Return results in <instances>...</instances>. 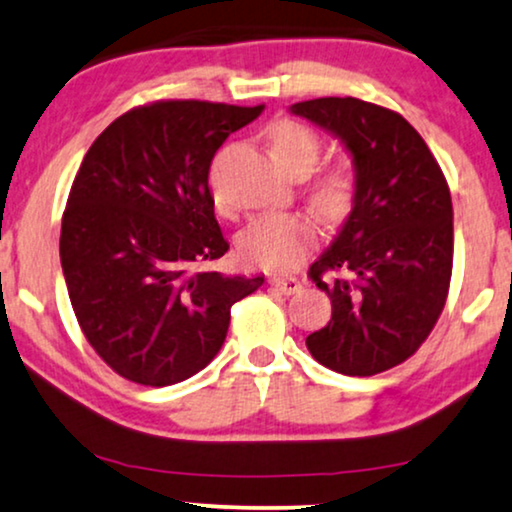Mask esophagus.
<instances>
[{
	"label": "esophagus",
	"instance_id": "34e87169",
	"mask_svg": "<svg viewBox=\"0 0 512 512\" xmlns=\"http://www.w3.org/2000/svg\"><path fill=\"white\" fill-rule=\"evenodd\" d=\"M270 285H273V289H277L280 294H296L301 289V280L287 275H275L270 277Z\"/></svg>",
	"mask_w": 512,
	"mask_h": 512
}]
</instances>
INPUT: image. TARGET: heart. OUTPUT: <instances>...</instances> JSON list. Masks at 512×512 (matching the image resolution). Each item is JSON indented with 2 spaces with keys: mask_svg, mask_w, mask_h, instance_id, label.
Listing matches in <instances>:
<instances>
[{
  "mask_svg": "<svg viewBox=\"0 0 512 512\" xmlns=\"http://www.w3.org/2000/svg\"><path fill=\"white\" fill-rule=\"evenodd\" d=\"M270 151L282 168H311L318 159V137L296 121H277L268 130ZM351 182L342 173H332L320 182L315 201L325 213H342L349 206ZM318 239L315 223L304 213H263L239 232V251L246 261L270 270H292L304 261L306 251Z\"/></svg>",
  "mask_w": 512,
  "mask_h": 512,
  "instance_id": "heart-1",
  "label": "heart"
}]
</instances>
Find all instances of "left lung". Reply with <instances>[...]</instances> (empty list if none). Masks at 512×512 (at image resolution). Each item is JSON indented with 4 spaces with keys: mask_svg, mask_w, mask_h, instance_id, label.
I'll return each mask as SVG.
<instances>
[{
    "mask_svg": "<svg viewBox=\"0 0 512 512\" xmlns=\"http://www.w3.org/2000/svg\"><path fill=\"white\" fill-rule=\"evenodd\" d=\"M344 144L353 163L351 211L311 280L332 318L308 334L311 356L368 377L418 351L444 311L453 268V206L439 163L399 113L353 97L289 106Z\"/></svg>",
    "mask_w": 512,
    "mask_h": 512,
    "instance_id": "8db88e82",
    "label": "left lung"
}]
</instances>
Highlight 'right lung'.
Wrapping results in <instances>:
<instances>
[{
  "label": "right lung",
  "instance_id": "add662e5",
  "mask_svg": "<svg viewBox=\"0 0 512 512\" xmlns=\"http://www.w3.org/2000/svg\"><path fill=\"white\" fill-rule=\"evenodd\" d=\"M263 106L156 102L116 118L80 163L61 220V268L92 349L125 380L168 387L216 358L230 308L263 275L201 268L230 249L208 168Z\"/></svg>",
  "mask_w": 512,
  "mask_h": 512
}]
</instances>
